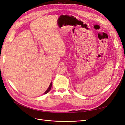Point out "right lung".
I'll return each mask as SVG.
<instances>
[{
	"mask_svg": "<svg viewBox=\"0 0 125 125\" xmlns=\"http://www.w3.org/2000/svg\"><path fill=\"white\" fill-rule=\"evenodd\" d=\"M52 83L51 82L50 86H49V87H48V88L47 89V90L46 91L44 92V93H43V94H47V93H48L49 92H50V91L51 90V89L52 88Z\"/></svg>",
	"mask_w": 125,
	"mask_h": 125,
	"instance_id": "right-lung-1",
	"label": "right lung"
}]
</instances>
